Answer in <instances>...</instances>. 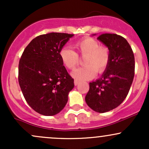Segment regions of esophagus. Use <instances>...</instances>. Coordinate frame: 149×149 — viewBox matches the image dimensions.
Instances as JSON below:
<instances>
[{"label":"esophagus","instance_id":"esophagus-1","mask_svg":"<svg viewBox=\"0 0 149 149\" xmlns=\"http://www.w3.org/2000/svg\"><path fill=\"white\" fill-rule=\"evenodd\" d=\"M79 83H80V82L78 81V80H74V85H76H76H78V84H79Z\"/></svg>","mask_w":149,"mask_h":149}]
</instances>
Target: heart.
I'll list each match as a JSON object with an SVG mask.
<instances>
[{
  "label": "heart",
  "mask_w": 149,
  "mask_h": 149,
  "mask_svg": "<svg viewBox=\"0 0 149 149\" xmlns=\"http://www.w3.org/2000/svg\"><path fill=\"white\" fill-rule=\"evenodd\" d=\"M77 53L69 47H64L59 51V57L63 64L68 69H73L78 64L79 57H84L85 66L75 69L71 76L77 80H88L97 73H102L107 69L110 61V52L107 47L100 45L95 39L86 37L76 43Z\"/></svg>",
  "instance_id": "heart-1"
}]
</instances>
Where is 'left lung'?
I'll list each match as a JSON object with an SVG mask.
<instances>
[{"mask_svg":"<svg viewBox=\"0 0 149 149\" xmlns=\"http://www.w3.org/2000/svg\"><path fill=\"white\" fill-rule=\"evenodd\" d=\"M97 39L109 48L110 61L102 77L90 83L85 102L95 111L105 113L118 107L127 97L134 76V56L121 36L104 33Z\"/></svg>","mask_w":149,"mask_h":149,"instance_id":"obj_1","label":"left lung"}]
</instances>
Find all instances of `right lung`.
<instances>
[{"instance_id":"add662e5","label":"right lung","mask_w":149,"mask_h":149,"mask_svg":"<svg viewBox=\"0 0 149 149\" xmlns=\"http://www.w3.org/2000/svg\"><path fill=\"white\" fill-rule=\"evenodd\" d=\"M73 34L49 33L33 39L19 63V84L35 111L54 116L64 109L73 79L63 65L59 51Z\"/></svg>"}]
</instances>
